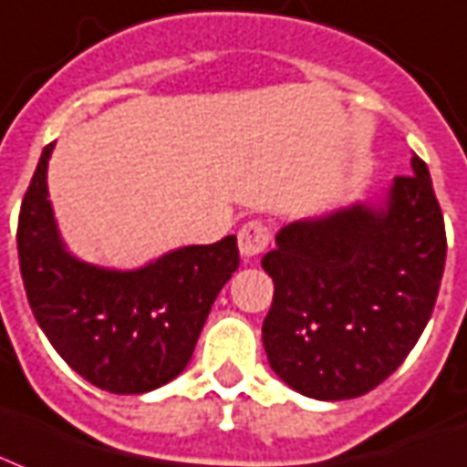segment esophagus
<instances>
[{"label":"esophagus","instance_id":"34e87169","mask_svg":"<svg viewBox=\"0 0 467 467\" xmlns=\"http://www.w3.org/2000/svg\"><path fill=\"white\" fill-rule=\"evenodd\" d=\"M237 240H240L242 257H257L259 252H265V247L269 244V227L262 220H249L247 225L240 230V234H237Z\"/></svg>","mask_w":467,"mask_h":467}]
</instances>
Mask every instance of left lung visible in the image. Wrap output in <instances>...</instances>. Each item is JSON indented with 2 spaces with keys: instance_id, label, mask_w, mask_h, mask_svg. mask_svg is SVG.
<instances>
[{
  "instance_id": "left-lung-1",
  "label": "left lung",
  "mask_w": 467,
  "mask_h": 467,
  "mask_svg": "<svg viewBox=\"0 0 467 467\" xmlns=\"http://www.w3.org/2000/svg\"><path fill=\"white\" fill-rule=\"evenodd\" d=\"M382 205L355 202L281 227L262 257L274 301L262 326L276 375L311 400H355L400 368L431 318L446 225L426 163Z\"/></svg>"
}]
</instances>
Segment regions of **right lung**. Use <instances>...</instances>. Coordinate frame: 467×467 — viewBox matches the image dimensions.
<instances>
[{
	"label": "right lung",
	"mask_w": 467,
	"mask_h": 467,
	"mask_svg": "<svg viewBox=\"0 0 467 467\" xmlns=\"http://www.w3.org/2000/svg\"><path fill=\"white\" fill-rule=\"evenodd\" d=\"M44 149L19 213L16 247L34 318L78 375L112 394H144L186 369L210 308L240 266L237 237L173 249L131 272L73 257L48 201Z\"/></svg>",
	"instance_id": "1"
}]
</instances>
